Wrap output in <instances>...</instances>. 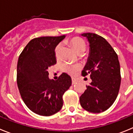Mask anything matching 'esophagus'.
Returning a JSON list of instances; mask_svg holds the SVG:
<instances>
[{
    "mask_svg": "<svg viewBox=\"0 0 133 133\" xmlns=\"http://www.w3.org/2000/svg\"><path fill=\"white\" fill-rule=\"evenodd\" d=\"M76 82H77V80H76V78H73V77H72V84H75V83H76Z\"/></svg>",
    "mask_w": 133,
    "mask_h": 133,
    "instance_id": "1",
    "label": "esophagus"
}]
</instances>
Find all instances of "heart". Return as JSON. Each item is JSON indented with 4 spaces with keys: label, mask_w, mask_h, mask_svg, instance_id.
<instances>
[{
    "label": "heart",
    "mask_w": 133,
    "mask_h": 133,
    "mask_svg": "<svg viewBox=\"0 0 133 133\" xmlns=\"http://www.w3.org/2000/svg\"><path fill=\"white\" fill-rule=\"evenodd\" d=\"M68 44H70L77 53L81 54L84 52L87 47L86 42L83 38L78 37V36H75L70 39L66 41ZM62 46L61 44H58L55 46V50H54V53L56 59H58L61 56V51ZM84 55V53L82 54V55ZM80 65L78 64H71L69 63H64L63 65V70L66 72H67L69 75H74L77 70L80 69Z\"/></svg>",
    "instance_id": "heart-1"
}]
</instances>
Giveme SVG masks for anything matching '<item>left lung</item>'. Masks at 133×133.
<instances>
[{"instance_id": "left-lung-1", "label": "left lung", "mask_w": 133, "mask_h": 133, "mask_svg": "<svg viewBox=\"0 0 133 133\" xmlns=\"http://www.w3.org/2000/svg\"><path fill=\"white\" fill-rule=\"evenodd\" d=\"M89 42L90 52L82 71L85 77L90 74L92 82L80 97L81 107L89 112L99 113L111 107L119 91L121 77L118 55L102 36L84 33Z\"/></svg>"}]
</instances>
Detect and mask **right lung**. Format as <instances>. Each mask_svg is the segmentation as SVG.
<instances>
[{
	"label": "right lung",
	"instance_id": "right-lung-1",
	"mask_svg": "<svg viewBox=\"0 0 133 133\" xmlns=\"http://www.w3.org/2000/svg\"><path fill=\"white\" fill-rule=\"evenodd\" d=\"M65 35L42 36L32 39L20 55L16 81L26 107L41 116H50L63 107V95L72 80L66 73L56 81L49 78L48 69L56 63L54 50Z\"/></svg>",
	"mask_w": 133,
	"mask_h": 133
}]
</instances>
